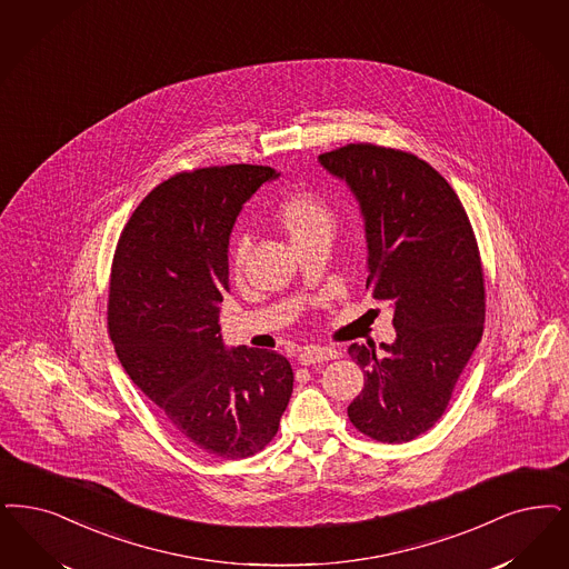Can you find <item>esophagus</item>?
Returning a JSON list of instances; mask_svg holds the SVG:
<instances>
[{
	"instance_id": "1",
	"label": "esophagus",
	"mask_w": 569,
	"mask_h": 569,
	"mask_svg": "<svg viewBox=\"0 0 569 569\" xmlns=\"http://www.w3.org/2000/svg\"><path fill=\"white\" fill-rule=\"evenodd\" d=\"M339 356L337 349L332 347H319V345H309V347H302L300 353H298V362L305 366L319 365V362H330Z\"/></svg>"
}]
</instances>
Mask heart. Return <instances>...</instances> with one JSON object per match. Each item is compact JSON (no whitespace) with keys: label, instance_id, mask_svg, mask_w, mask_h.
I'll return each instance as SVG.
<instances>
[{"label":"heart","instance_id":"heart-1","mask_svg":"<svg viewBox=\"0 0 569 569\" xmlns=\"http://www.w3.org/2000/svg\"><path fill=\"white\" fill-rule=\"evenodd\" d=\"M279 222L290 234L292 243L300 246L316 237H330L335 230L337 216H335L332 207L323 199H319L316 194H309V192H300V194H292L290 199H286L281 203ZM248 251H250V237L241 234L232 250L234 269H239L243 264Z\"/></svg>","mask_w":569,"mask_h":569}]
</instances>
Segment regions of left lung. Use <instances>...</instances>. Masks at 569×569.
I'll return each mask as SVG.
<instances>
[{
	"label": "left lung",
	"mask_w": 569,
	"mask_h": 569,
	"mask_svg": "<svg viewBox=\"0 0 569 569\" xmlns=\"http://www.w3.org/2000/svg\"><path fill=\"white\" fill-rule=\"evenodd\" d=\"M365 220L366 288L393 309V342L349 347L365 389L349 405L360 432L409 442L447 409L482 337L477 239L449 182L426 160L370 143L319 154Z\"/></svg>",
	"instance_id": "8db88e82"
}]
</instances>
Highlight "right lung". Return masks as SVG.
<instances>
[{
    "label": "right lung",
    "instance_id": "obj_1",
    "mask_svg": "<svg viewBox=\"0 0 569 569\" xmlns=\"http://www.w3.org/2000/svg\"><path fill=\"white\" fill-rule=\"evenodd\" d=\"M271 167L178 173L133 211L116 248L108 323L127 375L192 447L243 459L273 440L295 372L267 349L227 347L228 243Z\"/></svg>",
    "mask_w": 569,
    "mask_h": 569
}]
</instances>
